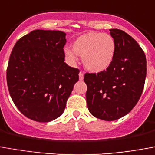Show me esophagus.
<instances>
[{"mask_svg":"<svg viewBox=\"0 0 155 155\" xmlns=\"http://www.w3.org/2000/svg\"><path fill=\"white\" fill-rule=\"evenodd\" d=\"M79 78H80V81H83L84 73L82 71H81L80 73H79Z\"/></svg>","mask_w":155,"mask_h":155,"instance_id":"obj_1","label":"esophagus"}]
</instances>
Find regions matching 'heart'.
<instances>
[{
    "label": "heart",
    "instance_id": "b5f03b06",
    "mask_svg": "<svg viewBox=\"0 0 155 155\" xmlns=\"http://www.w3.org/2000/svg\"><path fill=\"white\" fill-rule=\"evenodd\" d=\"M116 53V42L108 34L89 32L78 37L72 44V49H65V57L70 64L77 62L82 57L84 68L93 73L107 70L113 63Z\"/></svg>",
    "mask_w": 155,
    "mask_h": 155
}]
</instances>
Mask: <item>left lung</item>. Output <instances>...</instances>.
I'll use <instances>...</instances> for the list:
<instances>
[{
    "instance_id": "left-lung-1",
    "label": "left lung",
    "mask_w": 155,
    "mask_h": 155,
    "mask_svg": "<svg viewBox=\"0 0 155 155\" xmlns=\"http://www.w3.org/2000/svg\"><path fill=\"white\" fill-rule=\"evenodd\" d=\"M116 53L108 68L86 73V101L89 113L104 121H115L138 103L146 77V57L136 40L121 29H109Z\"/></svg>"
}]
</instances>
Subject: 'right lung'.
Wrapping results in <instances>:
<instances>
[{"label":"right lung","instance_id":"obj_1","mask_svg":"<svg viewBox=\"0 0 155 155\" xmlns=\"http://www.w3.org/2000/svg\"><path fill=\"white\" fill-rule=\"evenodd\" d=\"M66 33L36 29L17 41L8 63L10 97L28 118L48 122L64 112L80 71L65 61Z\"/></svg>","mask_w":155,"mask_h":155}]
</instances>
